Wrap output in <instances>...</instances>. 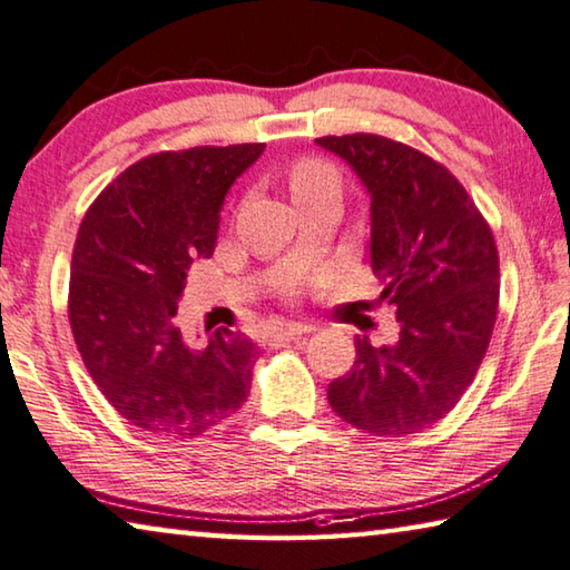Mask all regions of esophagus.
I'll list each match as a JSON object with an SVG mask.
<instances>
[{
    "mask_svg": "<svg viewBox=\"0 0 570 570\" xmlns=\"http://www.w3.org/2000/svg\"><path fill=\"white\" fill-rule=\"evenodd\" d=\"M313 325H303V323H287V325H279L275 335L277 337H285V341H295V337H301L305 333H311Z\"/></svg>",
    "mask_w": 570,
    "mask_h": 570,
    "instance_id": "obj_1",
    "label": "esophagus"
}]
</instances>
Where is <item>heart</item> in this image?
Wrapping results in <instances>:
<instances>
[{
  "label": "heart",
  "mask_w": 570,
  "mask_h": 570,
  "mask_svg": "<svg viewBox=\"0 0 570 570\" xmlns=\"http://www.w3.org/2000/svg\"><path fill=\"white\" fill-rule=\"evenodd\" d=\"M287 185H291L293 197L301 199L323 187H341V175H337V169L327 163V159L307 155L297 157L295 163L287 167Z\"/></svg>",
  "instance_id": "1"
}]
</instances>
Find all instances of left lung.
I'll return each mask as SVG.
<instances>
[{"instance_id":"8db88e82","label":"left lung","mask_w":570,"mask_h":570,"mask_svg":"<svg viewBox=\"0 0 570 570\" xmlns=\"http://www.w3.org/2000/svg\"><path fill=\"white\" fill-rule=\"evenodd\" d=\"M371 193V263L395 307L397 343L355 337L327 403L357 431L421 433L453 411L491 343L501 265L493 229L443 163L383 135H327Z\"/></svg>"}]
</instances>
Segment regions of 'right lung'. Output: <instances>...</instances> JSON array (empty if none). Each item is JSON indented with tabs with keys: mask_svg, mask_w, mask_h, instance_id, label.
<instances>
[{
	"mask_svg": "<svg viewBox=\"0 0 570 570\" xmlns=\"http://www.w3.org/2000/svg\"><path fill=\"white\" fill-rule=\"evenodd\" d=\"M263 149V142L199 145L147 155L82 217L69 325L99 393L139 431L197 438L247 401L255 343L217 327L195 351L175 315L187 269L213 255L229 185Z\"/></svg>",
	"mask_w": 570,
	"mask_h": 570,
	"instance_id": "add662e5",
	"label": "right lung"
}]
</instances>
